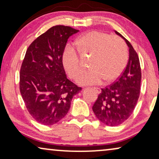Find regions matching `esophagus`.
I'll use <instances>...</instances> for the list:
<instances>
[{
	"label": "esophagus",
	"mask_w": 159,
	"mask_h": 159,
	"mask_svg": "<svg viewBox=\"0 0 159 159\" xmlns=\"http://www.w3.org/2000/svg\"><path fill=\"white\" fill-rule=\"evenodd\" d=\"M93 89H94V90L96 91L97 93H100L101 92V88H93Z\"/></svg>",
	"instance_id": "esophagus-1"
}]
</instances>
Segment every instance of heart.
I'll return each mask as SVG.
<instances>
[{
	"mask_svg": "<svg viewBox=\"0 0 159 159\" xmlns=\"http://www.w3.org/2000/svg\"><path fill=\"white\" fill-rule=\"evenodd\" d=\"M75 44L82 57H91L92 69L78 77L77 82L80 84H98L103 80L106 82L114 81L127 65V46L118 36L93 30L80 36ZM78 53L73 47L68 45L62 54L65 70L73 79H76L84 68L83 61Z\"/></svg>",
	"mask_w": 159,
	"mask_h": 159,
	"instance_id": "heart-1",
	"label": "heart"
}]
</instances>
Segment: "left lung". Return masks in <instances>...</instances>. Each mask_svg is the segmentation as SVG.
Instances as JSON below:
<instances>
[{
    "label": "left lung",
    "instance_id": "obj_1",
    "mask_svg": "<svg viewBox=\"0 0 159 159\" xmlns=\"http://www.w3.org/2000/svg\"><path fill=\"white\" fill-rule=\"evenodd\" d=\"M129 48L127 65L114 83L101 92L93 104L95 116L104 125L114 127L125 122L135 108L140 93L141 68L138 53L129 41L118 32Z\"/></svg>",
    "mask_w": 159,
    "mask_h": 159
}]
</instances>
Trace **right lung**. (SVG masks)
Instances as JSON below:
<instances>
[{"instance_id":"add662e5","label":"right lung","mask_w":159,"mask_h":159,"mask_svg":"<svg viewBox=\"0 0 159 159\" xmlns=\"http://www.w3.org/2000/svg\"><path fill=\"white\" fill-rule=\"evenodd\" d=\"M78 32L68 26H54L37 38L26 52L19 89L30 114L42 125H53L64 118L73 96L82 89L67 79L62 63L67 40Z\"/></svg>"}]
</instances>
